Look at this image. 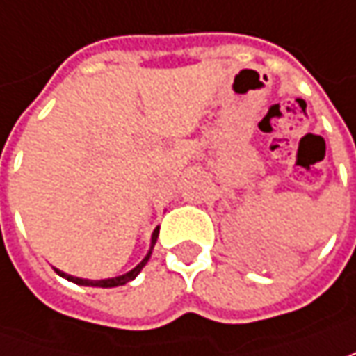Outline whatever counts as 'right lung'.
<instances>
[{
	"label": "right lung",
	"instance_id": "1",
	"mask_svg": "<svg viewBox=\"0 0 356 356\" xmlns=\"http://www.w3.org/2000/svg\"><path fill=\"white\" fill-rule=\"evenodd\" d=\"M157 234H159V228H155L154 234H152V246H149V252L145 254V258L141 260L134 270H129L128 274H124V276H118V277H108V280H82V277H74V276H68V274H65V272H60V270H56L55 272L58 274L60 277H65V280H68V282H72V284H79V286H92V288H116V286H124V284H128V282H131L134 277L138 276L141 272V268L147 264V260H149V256H152V250H154L155 242H157Z\"/></svg>",
	"mask_w": 356,
	"mask_h": 356
}]
</instances>
